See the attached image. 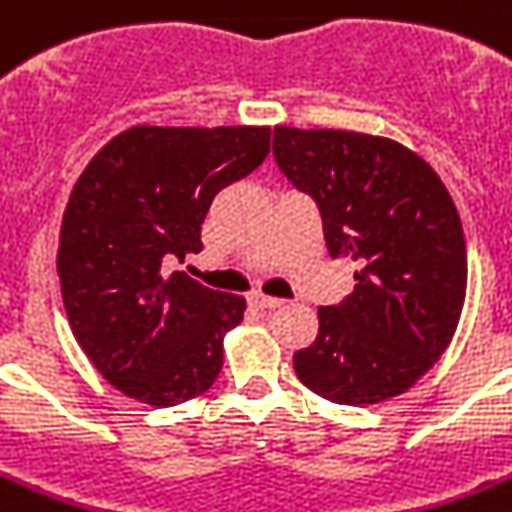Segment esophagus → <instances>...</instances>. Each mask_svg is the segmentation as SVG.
Returning <instances> with one entry per match:
<instances>
[{
    "label": "esophagus",
    "instance_id": "obj_1",
    "mask_svg": "<svg viewBox=\"0 0 512 512\" xmlns=\"http://www.w3.org/2000/svg\"><path fill=\"white\" fill-rule=\"evenodd\" d=\"M249 307L255 309H278L283 304V299H273V296H265V294H249Z\"/></svg>",
    "mask_w": 512,
    "mask_h": 512
}]
</instances>
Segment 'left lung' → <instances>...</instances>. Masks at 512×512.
<instances>
[{
  "mask_svg": "<svg viewBox=\"0 0 512 512\" xmlns=\"http://www.w3.org/2000/svg\"><path fill=\"white\" fill-rule=\"evenodd\" d=\"M273 158L315 200L333 260L356 265L354 291L320 307L296 377L333 403L406 393L448 349L466 296L458 210L429 163L393 143L343 130H273Z\"/></svg>",
  "mask_w": 512,
  "mask_h": 512,
  "instance_id": "left-lung-1",
  "label": "left lung"
}]
</instances>
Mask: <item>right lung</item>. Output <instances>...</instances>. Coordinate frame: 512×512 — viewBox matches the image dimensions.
Returning <instances> with one entry per match:
<instances>
[{
  "mask_svg": "<svg viewBox=\"0 0 512 512\" xmlns=\"http://www.w3.org/2000/svg\"><path fill=\"white\" fill-rule=\"evenodd\" d=\"M268 148V127H132L77 179L57 255L64 309L90 362L124 395L176 406L221 375L223 336L247 304L169 268L203 249L213 197Z\"/></svg>",
  "mask_w": 512,
  "mask_h": 512,
  "instance_id": "right-lung-1",
  "label": "right lung"
}]
</instances>
